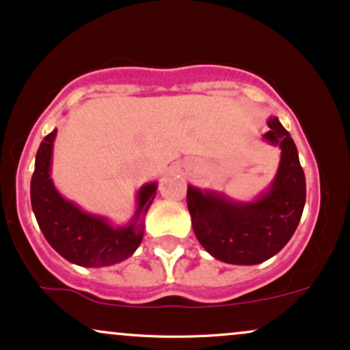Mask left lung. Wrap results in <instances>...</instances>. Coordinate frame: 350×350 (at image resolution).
Instances as JSON below:
<instances>
[{
    "instance_id": "1",
    "label": "left lung",
    "mask_w": 350,
    "mask_h": 350,
    "mask_svg": "<svg viewBox=\"0 0 350 350\" xmlns=\"http://www.w3.org/2000/svg\"><path fill=\"white\" fill-rule=\"evenodd\" d=\"M262 139L280 145L281 162L269 190L250 203L217 191L188 187L187 205L195 237L217 260L230 265H258L284 248L296 231L306 203V178L289 132L276 117Z\"/></svg>"
}]
</instances>
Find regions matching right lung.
<instances>
[{"label":"right lung","mask_w":350,"mask_h":350,"mask_svg":"<svg viewBox=\"0 0 350 350\" xmlns=\"http://www.w3.org/2000/svg\"><path fill=\"white\" fill-rule=\"evenodd\" d=\"M57 129L38 148L31 178V206L48 243L64 260L85 268L111 266L127 260L144 238V219L157 195L147 183L137 195V211L127 226H112L104 217L82 211L56 190L51 180V157Z\"/></svg>","instance_id":"1"}]
</instances>
